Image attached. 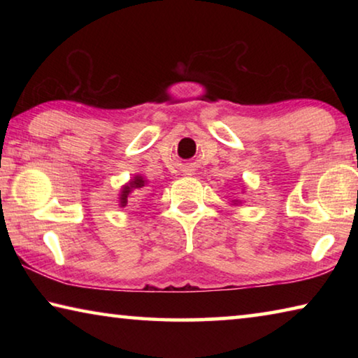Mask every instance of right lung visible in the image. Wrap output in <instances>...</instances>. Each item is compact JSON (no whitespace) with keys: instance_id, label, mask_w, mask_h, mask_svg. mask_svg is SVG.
Masks as SVG:
<instances>
[{"instance_id":"1","label":"right lung","mask_w":358,"mask_h":358,"mask_svg":"<svg viewBox=\"0 0 358 358\" xmlns=\"http://www.w3.org/2000/svg\"><path fill=\"white\" fill-rule=\"evenodd\" d=\"M143 186H145V180L142 177H136L129 185H126L123 187V191H121V207H124V205L128 203V196L131 191L141 189V187H143Z\"/></svg>"}]
</instances>
